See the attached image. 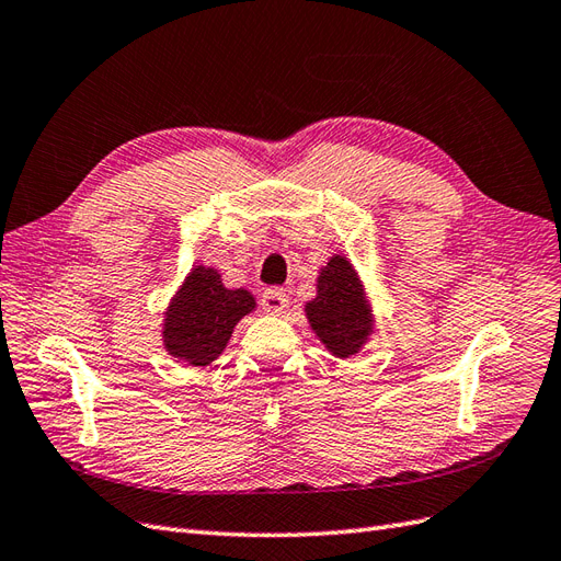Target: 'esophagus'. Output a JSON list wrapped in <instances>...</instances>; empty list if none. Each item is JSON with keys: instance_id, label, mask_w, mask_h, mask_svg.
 Here are the masks:
<instances>
[{"instance_id": "esophagus-1", "label": "esophagus", "mask_w": 561, "mask_h": 561, "mask_svg": "<svg viewBox=\"0 0 561 561\" xmlns=\"http://www.w3.org/2000/svg\"><path fill=\"white\" fill-rule=\"evenodd\" d=\"M288 305H290V299L280 288H266L262 295V309L266 313H283L285 309H288Z\"/></svg>"}]
</instances>
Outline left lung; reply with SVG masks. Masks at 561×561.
I'll use <instances>...</instances> for the list:
<instances>
[{"label": "left lung", "instance_id": "1", "mask_svg": "<svg viewBox=\"0 0 561 561\" xmlns=\"http://www.w3.org/2000/svg\"><path fill=\"white\" fill-rule=\"evenodd\" d=\"M307 319L335 357H350L366 343L371 313L357 273L345 256H333L321 271L317 299L307 305Z\"/></svg>", "mask_w": 561, "mask_h": 561}]
</instances>
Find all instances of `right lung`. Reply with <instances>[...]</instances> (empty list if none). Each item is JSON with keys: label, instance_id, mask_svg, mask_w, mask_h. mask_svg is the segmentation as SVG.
<instances>
[{"label": "right lung", "instance_id": "right-lung-1", "mask_svg": "<svg viewBox=\"0 0 561 561\" xmlns=\"http://www.w3.org/2000/svg\"><path fill=\"white\" fill-rule=\"evenodd\" d=\"M254 309L248 290L224 288L214 268L197 266L167 311L163 345L193 366H207L224 352L236 323Z\"/></svg>", "mask_w": 561, "mask_h": 561}]
</instances>
